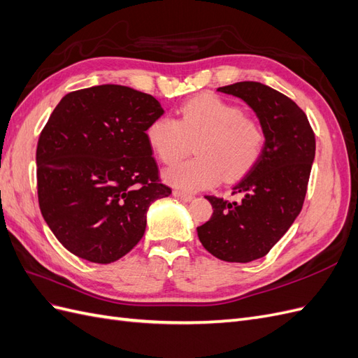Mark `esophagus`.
Here are the masks:
<instances>
[{"mask_svg": "<svg viewBox=\"0 0 358 358\" xmlns=\"http://www.w3.org/2000/svg\"><path fill=\"white\" fill-rule=\"evenodd\" d=\"M173 197L180 200V201H185V203H189L194 200V196H191V194H185V192H180V191H173Z\"/></svg>", "mask_w": 358, "mask_h": 358, "instance_id": "esophagus-1", "label": "esophagus"}]
</instances>
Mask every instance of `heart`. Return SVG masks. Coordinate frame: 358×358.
I'll list each match as a JSON object with an SVG mask.
<instances>
[{"mask_svg":"<svg viewBox=\"0 0 358 358\" xmlns=\"http://www.w3.org/2000/svg\"><path fill=\"white\" fill-rule=\"evenodd\" d=\"M146 140L152 152L171 164L196 143V158L164 170L162 178L173 188L196 192L210 188L224 175L227 180L251 170L266 146V129L242 107L215 94H200L179 109V119L159 116L149 124Z\"/></svg>","mask_w":358,"mask_h":358,"instance_id":"heart-1","label":"heart"}]
</instances>
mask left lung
Returning <instances> with one entry per match:
<instances>
[{"label": "left lung", "instance_id": "obj_1", "mask_svg": "<svg viewBox=\"0 0 358 358\" xmlns=\"http://www.w3.org/2000/svg\"><path fill=\"white\" fill-rule=\"evenodd\" d=\"M218 91L251 107L266 129V146L257 164L233 187L242 200L206 196L213 213L197 227V234L213 257L249 263L264 257L299 216L315 158V136L305 112L267 85L237 82Z\"/></svg>", "mask_w": 358, "mask_h": 358}]
</instances>
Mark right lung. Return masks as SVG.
I'll list each match as a JSON object with an SVG mask.
<instances>
[{"label": "right lung", "instance_id": "right-lung-1", "mask_svg": "<svg viewBox=\"0 0 358 358\" xmlns=\"http://www.w3.org/2000/svg\"><path fill=\"white\" fill-rule=\"evenodd\" d=\"M162 113L152 95L121 85L70 92L52 112L36 154L38 204L71 254L109 264L143 237L150 204L171 194L146 140Z\"/></svg>", "mask_w": 358, "mask_h": 358}]
</instances>
